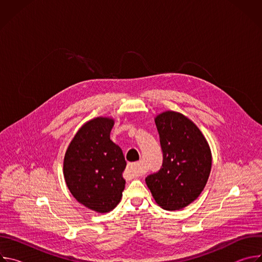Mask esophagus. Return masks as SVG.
I'll return each mask as SVG.
<instances>
[{
    "instance_id": "1",
    "label": "esophagus",
    "mask_w": 262,
    "mask_h": 262,
    "mask_svg": "<svg viewBox=\"0 0 262 262\" xmlns=\"http://www.w3.org/2000/svg\"><path fill=\"white\" fill-rule=\"evenodd\" d=\"M126 172H127L129 178H134V177L139 176V174H140V172H139V163H128Z\"/></svg>"
}]
</instances>
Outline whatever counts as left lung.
Returning <instances> with one entry per match:
<instances>
[{"label": "left lung", "mask_w": 262, "mask_h": 262, "mask_svg": "<svg viewBox=\"0 0 262 262\" xmlns=\"http://www.w3.org/2000/svg\"><path fill=\"white\" fill-rule=\"evenodd\" d=\"M155 121L163 165L145 181L162 208L179 210L195 201L203 191L211 170V151L203 134L184 115L166 111Z\"/></svg>", "instance_id": "8db88e82"}]
</instances>
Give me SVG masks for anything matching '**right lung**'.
<instances>
[{"mask_svg": "<svg viewBox=\"0 0 262 262\" xmlns=\"http://www.w3.org/2000/svg\"><path fill=\"white\" fill-rule=\"evenodd\" d=\"M114 119L86 122L71 140L63 163L67 188L81 204L96 212L114 209L121 200L126 162L121 148L110 139Z\"/></svg>", "mask_w": 262, "mask_h": 262, "instance_id": "right-lung-1", "label": "right lung"}]
</instances>
